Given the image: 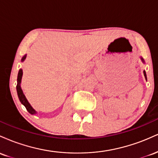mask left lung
Segmentation results:
<instances>
[{"mask_svg": "<svg viewBox=\"0 0 158 158\" xmlns=\"http://www.w3.org/2000/svg\"><path fill=\"white\" fill-rule=\"evenodd\" d=\"M140 59H141V61H142V62H143V63H145V61H144V59H143L142 57H140ZM143 74H144L145 79H146V80L147 81V77H146V71H145V70H143Z\"/></svg>", "mask_w": 158, "mask_h": 158, "instance_id": "obj_1", "label": "left lung"}]
</instances>
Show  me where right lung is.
<instances>
[{"instance_id":"obj_1","label":"right lung","mask_w":158,"mask_h":158,"mask_svg":"<svg viewBox=\"0 0 158 158\" xmlns=\"http://www.w3.org/2000/svg\"><path fill=\"white\" fill-rule=\"evenodd\" d=\"M27 55L23 56L21 59V61H23L26 59ZM22 76H23V70L22 69H20L19 73H18V79H17V86H16V90H17V94H18V97H19V99L20 100V102H21V104L25 106V108H27V111L29 112L30 114H37V111L34 109L31 106V105L30 104V102H28V100L27 99L26 97L23 94V92L22 89H21V79H22Z\"/></svg>"}]
</instances>
